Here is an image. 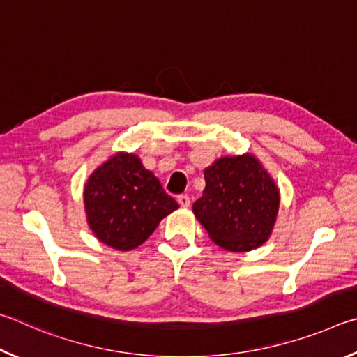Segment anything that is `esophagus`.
<instances>
[{"instance_id":"1","label":"esophagus","mask_w":357,"mask_h":357,"mask_svg":"<svg viewBox=\"0 0 357 357\" xmlns=\"http://www.w3.org/2000/svg\"><path fill=\"white\" fill-rule=\"evenodd\" d=\"M177 201L180 205H182V207H190V204H191V199L188 195H180L177 197Z\"/></svg>"}]
</instances>
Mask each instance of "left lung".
Listing matches in <instances>:
<instances>
[{"label": "left lung", "instance_id": "left-lung-1", "mask_svg": "<svg viewBox=\"0 0 357 357\" xmlns=\"http://www.w3.org/2000/svg\"><path fill=\"white\" fill-rule=\"evenodd\" d=\"M205 190L192 204L218 246L245 252L264 245L279 210V190L252 155L224 156L205 169Z\"/></svg>", "mask_w": 357, "mask_h": 357}]
</instances>
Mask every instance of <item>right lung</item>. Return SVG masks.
Wrapping results in <instances>:
<instances>
[{
	"label": "right lung",
	"mask_w": 357,
	"mask_h": 357,
	"mask_svg": "<svg viewBox=\"0 0 357 357\" xmlns=\"http://www.w3.org/2000/svg\"><path fill=\"white\" fill-rule=\"evenodd\" d=\"M84 207L100 241L130 251L146 241L178 204L136 155L117 153L87 180Z\"/></svg>",
	"instance_id": "add662e5"
}]
</instances>
